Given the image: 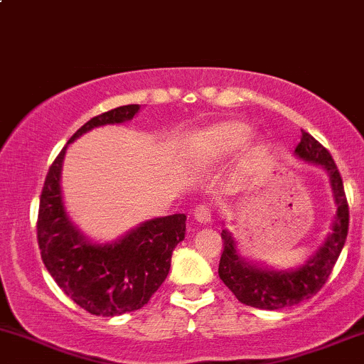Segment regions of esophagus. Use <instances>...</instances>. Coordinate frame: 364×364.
I'll return each instance as SVG.
<instances>
[{
    "label": "esophagus",
    "mask_w": 364,
    "mask_h": 364,
    "mask_svg": "<svg viewBox=\"0 0 364 364\" xmlns=\"http://www.w3.org/2000/svg\"><path fill=\"white\" fill-rule=\"evenodd\" d=\"M194 218L198 222H201V224H208L213 218L212 208L208 205H205V203H199V205H196V208H194Z\"/></svg>",
    "instance_id": "esophagus-1"
}]
</instances>
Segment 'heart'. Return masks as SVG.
<instances>
[{
    "label": "heart",
    "mask_w": 364,
    "mask_h": 364,
    "mask_svg": "<svg viewBox=\"0 0 364 364\" xmlns=\"http://www.w3.org/2000/svg\"><path fill=\"white\" fill-rule=\"evenodd\" d=\"M252 135L250 124L243 121H224L198 135L191 149V158L196 161H213L241 147Z\"/></svg>",
    "instance_id": "heart-1"
}]
</instances>
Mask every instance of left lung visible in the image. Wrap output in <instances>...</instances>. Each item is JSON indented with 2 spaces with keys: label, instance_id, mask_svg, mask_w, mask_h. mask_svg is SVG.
<instances>
[{
  "label": "left lung",
  "instance_id": "obj_1",
  "mask_svg": "<svg viewBox=\"0 0 364 364\" xmlns=\"http://www.w3.org/2000/svg\"><path fill=\"white\" fill-rule=\"evenodd\" d=\"M299 158L306 161L318 163L328 171L337 201V217L333 230L321 248L306 262V265L291 272H274L267 269L253 267L237 257L236 245L228 230H222V250L218 276L225 287L236 295L241 304L257 309H283L295 306L302 300L311 299L324 287L335 267L340 252L346 245L349 232V203L343 191L342 175H340L330 151L319 144L311 134L302 130L299 146L295 147Z\"/></svg>",
  "mask_w": 364,
  "mask_h": 364
}]
</instances>
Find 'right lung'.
<instances>
[{"label": "right lung", "instance_id": "obj_1", "mask_svg": "<svg viewBox=\"0 0 364 364\" xmlns=\"http://www.w3.org/2000/svg\"><path fill=\"white\" fill-rule=\"evenodd\" d=\"M139 109V104H130L102 112L71 140L95 127L132 119ZM64 154L65 147L48 168L41 189L36 229L43 264L60 290L90 314L109 318L134 312L146 306L166 279L173 248L186 237V215L146 222L114 245H90L71 224L62 203Z\"/></svg>", "mask_w": 364, "mask_h": 364}]
</instances>
